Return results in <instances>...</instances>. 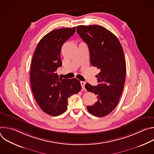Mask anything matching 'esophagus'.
<instances>
[{
    "label": "esophagus",
    "mask_w": 154,
    "mask_h": 154,
    "mask_svg": "<svg viewBox=\"0 0 154 154\" xmlns=\"http://www.w3.org/2000/svg\"><path fill=\"white\" fill-rule=\"evenodd\" d=\"M80 84H81V86H82V89H85V82H83V81H81L80 82Z\"/></svg>",
    "instance_id": "34e87169"
}]
</instances>
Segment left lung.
<instances>
[{"instance_id":"1","label":"left lung","mask_w":154,"mask_h":154,"mask_svg":"<svg viewBox=\"0 0 154 154\" xmlns=\"http://www.w3.org/2000/svg\"><path fill=\"white\" fill-rule=\"evenodd\" d=\"M77 32L88 46L91 65L100 69L96 75L99 84L85 85L86 90L97 98L87 109L95 116H105L117 106L125 83L126 64L122 46L113 33L100 26H79Z\"/></svg>"}]
</instances>
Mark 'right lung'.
I'll use <instances>...</instances> for the list:
<instances>
[{"mask_svg": "<svg viewBox=\"0 0 154 154\" xmlns=\"http://www.w3.org/2000/svg\"><path fill=\"white\" fill-rule=\"evenodd\" d=\"M75 32V27L53 30L38 42L30 68V83L34 97L42 110L51 116L66 111L68 99L79 93L80 82L77 79L59 78L56 72L62 62L63 45Z\"/></svg>", "mask_w": 154, "mask_h": 154, "instance_id": "add662e5", "label": "right lung"}]
</instances>
